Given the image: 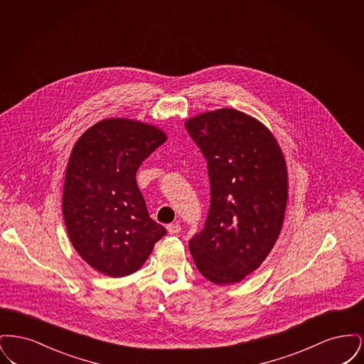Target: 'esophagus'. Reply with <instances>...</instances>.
I'll use <instances>...</instances> for the list:
<instances>
[{"instance_id": "esophagus-1", "label": "esophagus", "mask_w": 364, "mask_h": 364, "mask_svg": "<svg viewBox=\"0 0 364 364\" xmlns=\"http://www.w3.org/2000/svg\"><path fill=\"white\" fill-rule=\"evenodd\" d=\"M166 229H168L169 235H177V233H180L181 226L178 225V224H169V225L166 226Z\"/></svg>"}]
</instances>
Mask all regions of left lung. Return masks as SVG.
<instances>
[{
    "instance_id": "8db88e82",
    "label": "left lung",
    "mask_w": 364,
    "mask_h": 364,
    "mask_svg": "<svg viewBox=\"0 0 364 364\" xmlns=\"http://www.w3.org/2000/svg\"><path fill=\"white\" fill-rule=\"evenodd\" d=\"M208 159L210 208L191 255L217 285L240 282L267 258L282 229L288 169L277 139L255 117L217 109L186 122Z\"/></svg>"
}]
</instances>
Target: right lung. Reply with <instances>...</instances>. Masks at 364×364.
<instances>
[{
    "label": "right lung",
    "mask_w": 364,
    "mask_h": 364,
    "mask_svg": "<svg viewBox=\"0 0 364 364\" xmlns=\"http://www.w3.org/2000/svg\"><path fill=\"white\" fill-rule=\"evenodd\" d=\"M166 139L156 125L112 117L90 127L70 151L64 223L76 252L101 274L138 272L166 233L150 218L136 184L140 164Z\"/></svg>",
    "instance_id": "obj_1"
}]
</instances>
